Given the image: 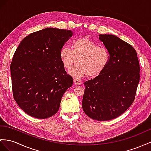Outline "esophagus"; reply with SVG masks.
<instances>
[{"label":"esophagus","mask_w":151,"mask_h":151,"mask_svg":"<svg viewBox=\"0 0 151 151\" xmlns=\"http://www.w3.org/2000/svg\"><path fill=\"white\" fill-rule=\"evenodd\" d=\"M73 82H74V83H75V84L76 85V86H80V85L82 84V82H81L80 80H77L76 78L73 79Z\"/></svg>","instance_id":"1"}]
</instances>
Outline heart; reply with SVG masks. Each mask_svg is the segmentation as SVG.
Instances as JSON below:
<instances>
[{
  "mask_svg": "<svg viewBox=\"0 0 151 151\" xmlns=\"http://www.w3.org/2000/svg\"><path fill=\"white\" fill-rule=\"evenodd\" d=\"M73 50L64 46L60 50V59L64 67L70 69L73 65L78 64L69 71L71 75L80 78L98 76L107 67L110 59L109 51L99 46L87 37H80L73 42Z\"/></svg>",
  "mask_w": 151,
  "mask_h": 151,
  "instance_id": "obj_1",
  "label": "heart"
}]
</instances>
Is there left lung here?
Returning <instances> with one entry per match:
<instances>
[{
    "mask_svg": "<svg viewBox=\"0 0 151 151\" xmlns=\"http://www.w3.org/2000/svg\"><path fill=\"white\" fill-rule=\"evenodd\" d=\"M110 54L107 67L99 75L85 82L82 109L98 121L118 117L133 103L140 80L136 50L113 34H99Z\"/></svg>",
    "mask_w": 151,
    "mask_h": 151,
    "instance_id": "8db88e82",
    "label": "left lung"
}]
</instances>
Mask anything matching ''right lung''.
<instances>
[{
	"label": "right lung",
	"instance_id": "1",
	"mask_svg": "<svg viewBox=\"0 0 151 151\" xmlns=\"http://www.w3.org/2000/svg\"><path fill=\"white\" fill-rule=\"evenodd\" d=\"M72 30L48 27L26 36L15 52L10 69L13 97L26 114L46 119L59 109L73 85L60 59V50Z\"/></svg>",
	"mask_w": 151,
	"mask_h": 151
}]
</instances>
